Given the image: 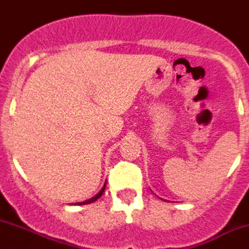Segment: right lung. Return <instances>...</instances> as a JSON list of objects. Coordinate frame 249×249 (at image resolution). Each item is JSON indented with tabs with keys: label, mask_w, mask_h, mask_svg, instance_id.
I'll use <instances>...</instances> for the list:
<instances>
[{
	"label": "right lung",
	"mask_w": 249,
	"mask_h": 249,
	"mask_svg": "<svg viewBox=\"0 0 249 249\" xmlns=\"http://www.w3.org/2000/svg\"><path fill=\"white\" fill-rule=\"evenodd\" d=\"M105 188H106V182L105 183H104V186H103V188L100 189V191H99V193L98 194H95V196H94V197H91L90 199H88V200H84V202H79V203H74V205H83V204H90V203H93V202H95V200H98L99 198L101 197V196H103V193H104V191H105ZM73 204V203H72Z\"/></svg>",
	"instance_id": "right-lung-1"
}]
</instances>
